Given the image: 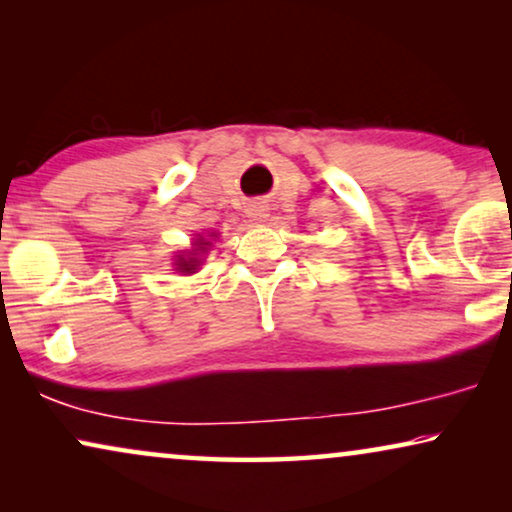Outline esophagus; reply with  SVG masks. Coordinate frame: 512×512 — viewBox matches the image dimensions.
Instances as JSON below:
<instances>
[{
    "instance_id": "obj_1",
    "label": "esophagus",
    "mask_w": 512,
    "mask_h": 512,
    "mask_svg": "<svg viewBox=\"0 0 512 512\" xmlns=\"http://www.w3.org/2000/svg\"><path fill=\"white\" fill-rule=\"evenodd\" d=\"M249 216H251V219H254L256 223H261V221L268 219V209H265L263 205H254V207L249 209Z\"/></svg>"
}]
</instances>
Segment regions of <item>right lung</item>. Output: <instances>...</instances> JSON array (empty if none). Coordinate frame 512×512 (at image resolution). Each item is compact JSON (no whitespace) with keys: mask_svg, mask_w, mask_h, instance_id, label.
<instances>
[{"mask_svg":"<svg viewBox=\"0 0 512 512\" xmlns=\"http://www.w3.org/2000/svg\"><path fill=\"white\" fill-rule=\"evenodd\" d=\"M195 247H198L195 251H200V254H202V251H205V249L209 247V242H205V240H198V244H195ZM195 251H193V254L188 256V258L179 256V263H177V265H179V272H195V270H198L200 258L195 256Z\"/></svg>","mask_w":512,"mask_h":512,"instance_id":"obj_1","label":"right lung"}]
</instances>
